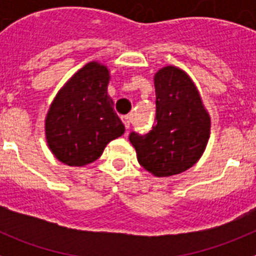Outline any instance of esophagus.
Here are the masks:
<instances>
[{
	"instance_id": "34e87169",
	"label": "esophagus",
	"mask_w": 256,
	"mask_h": 256,
	"mask_svg": "<svg viewBox=\"0 0 256 256\" xmlns=\"http://www.w3.org/2000/svg\"><path fill=\"white\" fill-rule=\"evenodd\" d=\"M122 120H123V123H124V126H126V130H130V115H126V116L122 118Z\"/></svg>"
}]
</instances>
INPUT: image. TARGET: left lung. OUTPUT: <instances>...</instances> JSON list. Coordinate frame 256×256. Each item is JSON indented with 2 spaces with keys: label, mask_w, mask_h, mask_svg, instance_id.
I'll list each match as a JSON object with an SVG mask.
<instances>
[{
  "label": "left lung",
  "mask_w": 256,
  "mask_h": 256,
  "mask_svg": "<svg viewBox=\"0 0 256 256\" xmlns=\"http://www.w3.org/2000/svg\"><path fill=\"white\" fill-rule=\"evenodd\" d=\"M156 116L144 136L132 132L137 160L155 177L186 172L200 160L210 137V115L200 92L180 68L166 65L154 76Z\"/></svg>",
  "instance_id": "8db88e82"
}]
</instances>
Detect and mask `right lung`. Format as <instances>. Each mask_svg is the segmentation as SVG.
<instances>
[{
	"instance_id": "1",
	"label": "right lung",
	"mask_w": 256,
	"mask_h": 256,
	"mask_svg": "<svg viewBox=\"0 0 256 256\" xmlns=\"http://www.w3.org/2000/svg\"><path fill=\"white\" fill-rule=\"evenodd\" d=\"M110 70L90 61L58 92L44 119L47 146L58 162L84 166L102 155L126 128L108 94Z\"/></svg>"
}]
</instances>
